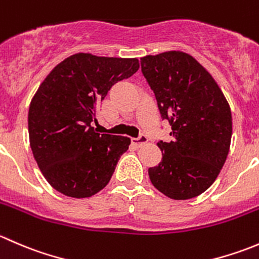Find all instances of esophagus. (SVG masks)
Returning <instances> with one entry per match:
<instances>
[{"instance_id":"34e87169","label":"esophagus","mask_w":259,"mask_h":259,"mask_svg":"<svg viewBox=\"0 0 259 259\" xmlns=\"http://www.w3.org/2000/svg\"><path fill=\"white\" fill-rule=\"evenodd\" d=\"M148 140H149L148 137H146L145 134H143V133H142V134H140L138 138H133L132 142H133V144L139 148V146H143L145 144V143H148Z\"/></svg>"}]
</instances>
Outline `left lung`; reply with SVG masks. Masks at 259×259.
<instances>
[{"instance_id":"1","label":"left lung","mask_w":259,"mask_h":259,"mask_svg":"<svg viewBox=\"0 0 259 259\" xmlns=\"http://www.w3.org/2000/svg\"><path fill=\"white\" fill-rule=\"evenodd\" d=\"M140 64L173 137L169 143L159 140L163 159L149 168L151 184L171 199L198 197L226 163L232 139L231 108L209 72L185 52L149 55Z\"/></svg>"}]
</instances>
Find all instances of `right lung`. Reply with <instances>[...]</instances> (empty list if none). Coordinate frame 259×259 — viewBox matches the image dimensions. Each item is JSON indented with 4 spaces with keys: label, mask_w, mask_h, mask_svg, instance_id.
I'll list each match as a JSON object with an SVG mask.
<instances>
[{
    "label": "right lung",
    "mask_w": 259,
    "mask_h": 259,
    "mask_svg": "<svg viewBox=\"0 0 259 259\" xmlns=\"http://www.w3.org/2000/svg\"><path fill=\"white\" fill-rule=\"evenodd\" d=\"M139 69L138 59L75 54L54 67L33 96L28 135L33 158L54 189L88 198L110 182L130 138L99 134V104Z\"/></svg>",
    "instance_id": "right-lung-1"
}]
</instances>
